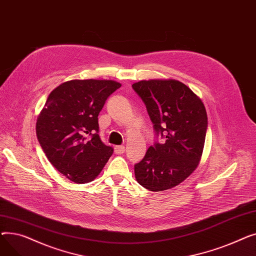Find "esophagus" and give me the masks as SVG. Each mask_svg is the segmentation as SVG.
Listing matches in <instances>:
<instances>
[{
	"mask_svg": "<svg viewBox=\"0 0 256 256\" xmlns=\"http://www.w3.org/2000/svg\"><path fill=\"white\" fill-rule=\"evenodd\" d=\"M115 154H122L124 152V145H118V146H115Z\"/></svg>",
	"mask_w": 256,
	"mask_h": 256,
	"instance_id": "obj_1",
	"label": "esophagus"
}]
</instances>
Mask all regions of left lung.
<instances>
[{
    "mask_svg": "<svg viewBox=\"0 0 256 256\" xmlns=\"http://www.w3.org/2000/svg\"><path fill=\"white\" fill-rule=\"evenodd\" d=\"M132 87L145 104L156 135L154 145L135 165L136 180L150 191L171 189L198 166L208 130L206 108L176 80H140Z\"/></svg>",
    "mask_w": 256,
    "mask_h": 256,
    "instance_id": "obj_1",
    "label": "left lung"
}]
</instances>
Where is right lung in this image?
<instances>
[{
	"label": "right lung",
	"instance_id": "obj_1",
	"mask_svg": "<svg viewBox=\"0 0 256 256\" xmlns=\"http://www.w3.org/2000/svg\"><path fill=\"white\" fill-rule=\"evenodd\" d=\"M121 85L106 80H72L54 89L36 122V135L50 163L76 184L96 178L113 147L98 135V114Z\"/></svg>",
	"mask_w": 256,
	"mask_h": 256
}]
</instances>
